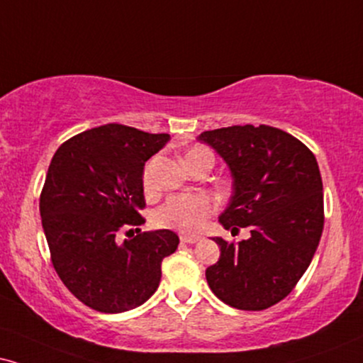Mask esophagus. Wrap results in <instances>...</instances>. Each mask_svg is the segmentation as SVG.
<instances>
[{"instance_id": "obj_1", "label": "esophagus", "mask_w": 363, "mask_h": 363, "mask_svg": "<svg viewBox=\"0 0 363 363\" xmlns=\"http://www.w3.org/2000/svg\"><path fill=\"white\" fill-rule=\"evenodd\" d=\"M179 238H181L182 242H187V245H192V242H197L201 240V236H196V235H181Z\"/></svg>"}]
</instances>
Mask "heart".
Here are the masks:
<instances>
[{
  "label": "heart",
  "instance_id": "obj_1",
  "mask_svg": "<svg viewBox=\"0 0 363 363\" xmlns=\"http://www.w3.org/2000/svg\"><path fill=\"white\" fill-rule=\"evenodd\" d=\"M203 155H213L204 147H192L186 152V166H189L192 160L203 157ZM155 159L149 160L147 166L142 172V182L145 189H152V172ZM216 208L214 199L204 192H184L176 194L164 203L155 213V223L162 228H172L182 233L199 231L204 226L206 219Z\"/></svg>",
  "mask_w": 363,
  "mask_h": 363
}]
</instances>
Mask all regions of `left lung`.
<instances>
[{"mask_svg": "<svg viewBox=\"0 0 363 363\" xmlns=\"http://www.w3.org/2000/svg\"><path fill=\"white\" fill-rule=\"evenodd\" d=\"M226 160L233 196L219 216L224 228H250L228 242L206 269L209 288L238 310L259 311L291 293L308 268L323 231V184L311 150L269 125H233L197 137Z\"/></svg>", "mask_w": 363, "mask_h": 363, "instance_id": "left-lung-1", "label": "left lung"}]
</instances>
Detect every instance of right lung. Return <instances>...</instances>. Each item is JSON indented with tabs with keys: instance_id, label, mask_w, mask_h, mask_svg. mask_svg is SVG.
<instances>
[{
	"instance_id": "add662e5",
	"label": "right lung",
	"mask_w": 363,
	"mask_h": 363,
	"mask_svg": "<svg viewBox=\"0 0 363 363\" xmlns=\"http://www.w3.org/2000/svg\"><path fill=\"white\" fill-rule=\"evenodd\" d=\"M169 140V134L107 123L63 142L50 162L41 226L55 272L91 310L122 313L147 301L162 259L177 250L176 233L139 228L145 223L139 213L144 164ZM125 228L131 236L121 243Z\"/></svg>"
}]
</instances>
